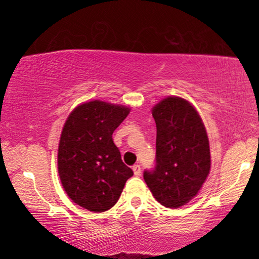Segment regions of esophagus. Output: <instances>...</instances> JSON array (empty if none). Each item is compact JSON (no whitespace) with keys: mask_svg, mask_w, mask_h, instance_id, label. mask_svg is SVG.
I'll list each match as a JSON object with an SVG mask.
<instances>
[{"mask_svg":"<svg viewBox=\"0 0 259 259\" xmlns=\"http://www.w3.org/2000/svg\"><path fill=\"white\" fill-rule=\"evenodd\" d=\"M133 170H134L135 176H140V174H142V168H140L139 164H135L133 166Z\"/></svg>","mask_w":259,"mask_h":259,"instance_id":"obj_1","label":"esophagus"}]
</instances>
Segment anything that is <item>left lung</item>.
<instances>
[{"label": "left lung", "mask_w": 259, "mask_h": 259, "mask_svg": "<svg viewBox=\"0 0 259 259\" xmlns=\"http://www.w3.org/2000/svg\"><path fill=\"white\" fill-rule=\"evenodd\" d=\"M156 123V155L144 179L156 201L179 208L194 198L210 171V148L196 109L181 97H168L152 109Z\"/></svg>", "instance_id": "8db88e82"}]
</instances>
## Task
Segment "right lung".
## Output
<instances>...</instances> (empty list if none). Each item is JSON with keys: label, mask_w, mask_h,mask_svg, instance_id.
Wrapping results in <instances>:
<instances>
[{"label": "right lung", "mask_w": 259, "mask_h": 259, "mask_svg": "<svg viewBox=\"0 0 259 259\" xmlns=\"http://www.w3.org/2000/svg\"><path fill=\"white\" fill-rule=\"evenodd\" d=\"M130 108L100 100L78 105L60 136L58 172L73 202L103 212L119 200L134 172L121 159L112 135Z\"/></svg>", "instance_id": "add662e5"}]
</instances>
